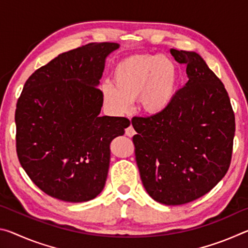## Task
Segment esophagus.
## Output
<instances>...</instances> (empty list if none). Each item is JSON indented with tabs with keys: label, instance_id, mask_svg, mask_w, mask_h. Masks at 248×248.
Masks as SVG:
<instances>
[{
	"label": "esophagus",
	"instance_id": "1",
	"mask_svg": "<svg viewBox=\"0 0 248 248\" xmlns=\"http://www.w3.org/2000/svg\"><path fill=\"white\" fill-rule=\"evenodd\" d=\"M124 133H125V136H128V137H132V136H134V134H136L137 132H136V130L133 129L132 124H129L128 127L124 129Z\"/></svg>",
	"mask_w": 248,
	"mask_h": 248
}]
</instances>
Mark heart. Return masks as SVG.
I'll return each instance as SVG.
<instances>
[{
    "instance_id": "obj_1",
    "label": "heart",
    "mask_w": 248,
    "mask_h": 248,
    "mask_svg": "<svg viewBox=\"0 0 248 248\" xmlns=\"http://www.w3.org/2000/svg\"><path fill=\"white\" fill-rule=\"evenodd\" d=\"M112 83H104V103L116 115H124L139 98L142 109L158 114L170 106L177 85L175 64L165 57L136 54L116 64Z\"/></svg>"
}]
</instances>
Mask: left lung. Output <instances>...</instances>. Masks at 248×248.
Returning a JSON list of instances; mask_svg holds the SVG:
<instances>
[{
    "mask_svg": "<svg viewBox=\"0 0 248 248\" xmlns=\"http://www.w3.org/2000/svg\"><path fill=\"white\" fill-rule=\"evenodd\" d=\"M188 81L165 110L134 117V155L142 184L159 203L191 202L228 171L235 117L223 83L198 53L170 49Z\"/></svg>",
    "mask_w": 248,
    "mask_h": 248,
    "instance_id": "8db88e82",
    "label": "left lung"
}]
</instances>
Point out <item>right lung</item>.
Segmentation results:
<instances>
[{"mask_svg":"<svg viewBox=\"0 0 248 248\" xmlns=\"http://www.w3.org/2000/svg\"><path fill=\"white\" fill-rule=\"evenodd\" d=\"M119 47L92 43L36 70L16 104V153L32 183L53 198L84 202L106 183L112 139L130 124L99 117L105 59Z\"/></svg>","mask_w":248,"mask_h":248,"instance_id":"1","label":"right lung"}]
</instances>
